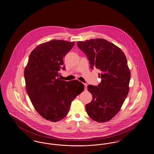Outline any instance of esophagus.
<instances>
[{
    "instance_id": "34e87169",
    "label": "esophagus",
    "mask_w": 154,
    "mask_h": 154,
    "mask_svg": "<svg viewBox=\"0 0 154 154\" xmlns=\"http://www.w3.org/2000/svg\"><path fill=\"white\" fill-rule=\"evenodd\" d=\"M84 84V86H85V90L86 91V90H87L86 88H87V85H87L86 84Z\"/></svg>"
}]
</instances>
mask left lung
Wrapping results in <instances>:
<instances>
[{"label": "left lung", "instance_id": "left-lung-1", "mask_svg": "<svg viewBox=\"0 0 154 154\" xmlns=\"http://www.w3.org/2000/svg\"><path fill=\"white\" fill-rule=\"evenodd\" d=\"M77 44L85 53L91 68L101 72L98 86H88L93 99L86 104V112L97 122H108L120 111L129 92L131 72L125 55L117 46L102 38Z\"/></svg>", "mask_w": 154, "mask_h": 154}]
</instances>
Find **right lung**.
Returning a JSON list of instances; mask_svg holds the SVG:
<instances>
[{
	"label": "right lung",
	"instance_id": "right-lung-1",
	"mask_svg": "<svg viewBox=\"0 0 154 154\" xmlns=\"http://www.w3.org/2000/svg\"><path fill=\"white\" fill-rule=\"evenodd\" d=\"M75 42L54 39L39 44L31 51L25 67L26 88L31 103L44 119L52 122L66 116L72 101L84 90L78 80L58 78L65 69L63 58Z\"/></svg>",
	"mask_w": 154,
	"mask_h": 154
}]
</instances>
